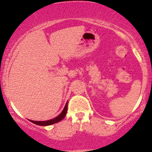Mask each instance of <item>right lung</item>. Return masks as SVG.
Segmentation results:
<instances>
[{
	"instance_id": "add662e5",
	"label": "right lung",
	"mask_w": 152,
	"mask_h": 152,
	"mask_svg": "<svg viewBox=\"0 0 152 152\" xmlns=\"http://www.w3.org/2000/svg\"><path fill=\"white\" fill-rule=\"evenodd\" d=\"M67 110H68V103H66V105H65V107H64V110L61 113V114L58 115L57 117L54 118V119L48 120V121H33V120H29V121L32 122L34 124L38 125V126H49V125L55 124V123H58L59 121H61V119H64V116H66Z\"/></svg>"
}]
</instances>
